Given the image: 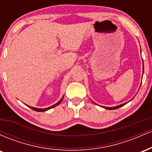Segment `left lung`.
I'll return each instance as SVG.
<instances>
[{
  "mask_svg": "<svg viewBox=\"0 0 152 152\" xmlns=\"http://www.w3.org/2000/svg\"><path fill=\"white\" fill-rule=\"evenodd\" d=\"M94 104H95V103H94ZM126 104V103H125V104H121V105H118V106H114V107H106V106H103V107H104V108H105L106 109L113 110V109H118V108L121 107L122 106L125 105V104Z\"/></svg>",
  "mask_w": 152,
  "mask_h": 152,
  "instance_id": "left-lung-1",
  "label": "left lung"
}]
</instances>
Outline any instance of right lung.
Segmentation results:
<instances>
[{
	"label": "right lung",
	"instance_id": "obj_1",
	"mask_svg": "<svg viewBox=\"0 0 152 152\" xmlns=\"http://www.w3.org/2000/svg\"><path fill=\"white\" fill-rule=\"evenodd\" d=\"M62 99H63V98L61 99L60 101H59V102H58V103H56V104H54V105H53L52 106H50V107H48V108H46V109H38V108H34V107H31V106H28V107H30L31 109H33V110H34V111H47V110H48V109H52V108H53V107H55V106H56L57 105H58L59 104H60L61 102V101H62Z\"/></svg>",
	"mask_w": 152,
	"mask_h": 152
}]
</instances>
